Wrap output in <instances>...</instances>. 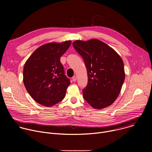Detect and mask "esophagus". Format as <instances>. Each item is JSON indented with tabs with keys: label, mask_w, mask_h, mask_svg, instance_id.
I'll use <instances>...</instances> for the list:
<instances>
[{
	"label": "esophagus",
	"mask_w": 152,
	"mask_h": 152,
	"mask_svg": "<svg viewBox=\"0 0 152 152\" xmlns=\"http://www.w3.org/2000/svg\"><path fill=\"white\" fill-rule=\"evenodd\" d=\"M76 80H77V77L76 76H73V77H72V80L73 81V82H76Z\"/></svg>",
	"instance_id": "34e87169"
}]
</instances>
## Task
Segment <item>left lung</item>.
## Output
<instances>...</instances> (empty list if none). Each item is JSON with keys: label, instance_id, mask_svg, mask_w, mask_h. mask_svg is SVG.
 I'll list each match as a JSON object with an SVG mask.
<instances>
[{"label": "left lung", "instance_id": "1", "mask_svg": "<svg viewBox=\"0 0 152 152\" xmlns=\"http://www.w3.org/2000/svg\"><path fill=\"white\" fill-rule=\"evenodd\" d=\"M73 46L83 58L87 70L88 84L82 90L84 99L97 110L112 104L125 79L122 59L113 48L97 39L76 40Z\"/></svg>", "mask_w": 152, "mask_h": 152}]
</instances>
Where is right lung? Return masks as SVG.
<instances>
[{"label": "right lung", "mask_w": 152, "mask_h": 152, "mask_svg": "<svg viewBox=\"0 0 152 152\" xmlns=\"http://www.w3.org/2000/svg\"><path fill=\"white\" fill-rule=\"evenodd\" d=\"M71 42H53L41 46L25 62L23 83L28 93L38 103L52 106L66 96L70 81L64 75L60 58Z\"/></svg>", "instance_id": "add662e5"}]
</instances>
